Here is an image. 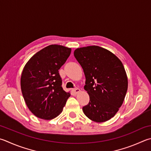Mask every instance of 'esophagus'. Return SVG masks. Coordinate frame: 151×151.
Segmentation results:
<instances>
[{
	"instance_id": "esophagus-1",
	"label": "esophagus",
	"mask_w": 151,
	"mask_h": 151,
	"mask_svg": "<svg viewBox=\"0 0 151 151\" xmlns=\"http://www.w3.org/2000/svg\"><path fill=\"white\" fill-rule=\"evenodd\" d=\"M73 91H74V92L75 93V94H78V93L81 92V90L79 89L78 88H75L73 90Z\"/></svg>"
}]
</instances>
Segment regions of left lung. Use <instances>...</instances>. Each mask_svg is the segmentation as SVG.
Wrapping results in <instances>:
<instances>
[{
  "label": "left lung",
  "mask_w": 151,
  "mask_h": 151,
  "mask_svg": "<svg viewBox=\"0 0 151 151\" xmlns=\"http://www.w3.org/2000/svg\"><path fill=\"white\" fill-rule=\"evenodd\" d=\"M74 55L84 70V88L90 96L84 114L96 122L108 121L118 111L127 93V76L122 61L96 45L76 49Z\"/></svg>",
  "instance_id": "8db88e82"
}]
</instances>
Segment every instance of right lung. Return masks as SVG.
<instances>
[{
    "label": "right lung",
    "mask_w": 151,
    "mask_h": 151,
    "mask_svg": "<svg viewBox=\"0 0 151 151\" xmlns=\"http://www.w3.org/2000/svg\"><path fill=\"white\" fill-rule=\"evenodd\" d=\"M71 49L51 45L38 51L27 62L21 76V90L27 106L41 119L49 120L61 113L70 97L62 88L59 70Z\"/></svg>",
    "instance_id": "obj_1"
}]
</instances>
